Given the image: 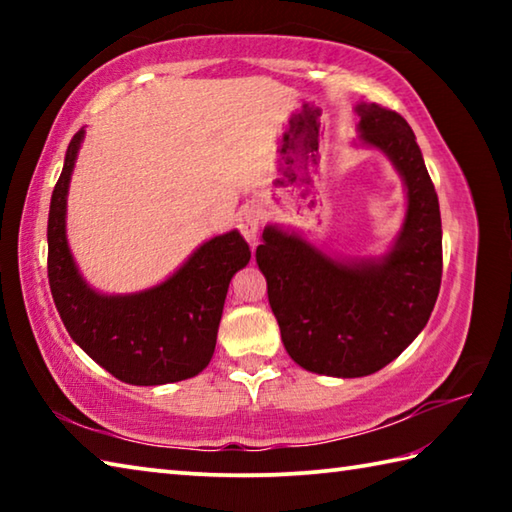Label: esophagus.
Returning <instances> with one entry per match:
<instances>
[{"label": "esophagus", "mask_w": 512, "mask_h": 512, "mask_svg": "<svg viewBox=\"0 0 512 512\" xmlns=\"http://www.w3.org/2000/svg\"><path fill=\"white\" fill-rule=\"evenodd\" d=\"M259 223H262V216H259V212H255V210H248L239 219V232L246 237V241H250V244H255Z\"/></svg>", "instance_id": "34e87169"}]
</instances>
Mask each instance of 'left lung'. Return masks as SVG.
Masks as SVG:
<instances>
[{"instance_id":"obj_1","label":"left lung","mask_w":512,"mask_h":512,"mask_svg":"<svg viewBox=\"0 0 512 512\" xmlns=\"http://www.w3.org/2000/svg\"><path fill=\"white\" fill-rule=\"evenodd\" d=\"M361 142L384 151L406 185V219L384 257L339 262L298 235L264 228L257 264L289 357L329 377H366L422 332L443 277L438 194L402 115L359 103Z\"/></svg>"}]
</instances>
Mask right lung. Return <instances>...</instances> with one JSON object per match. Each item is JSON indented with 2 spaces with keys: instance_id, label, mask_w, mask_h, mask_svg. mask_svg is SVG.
<instances>
[{
  "instance_id": "1",
  "label": "right lung",
  "mask_w": 512,
  "mask_h": 512,
  "mask_svg": "<svg viewBox=\"0 0 512 512\" xmlns=\"http://www.w3.org/2000/svg\"><path fill=\"white\" fill-rule=\"evenodd\" d=\"M83 131L67 146L51 194L47 273L67 332L110 375L135 386L189 379L210 363L228 284L250 259L237 230L196 250L169 280L131 296H101L79 275L65 237L67 187Z\"/></svg>"
}]
</instances>
